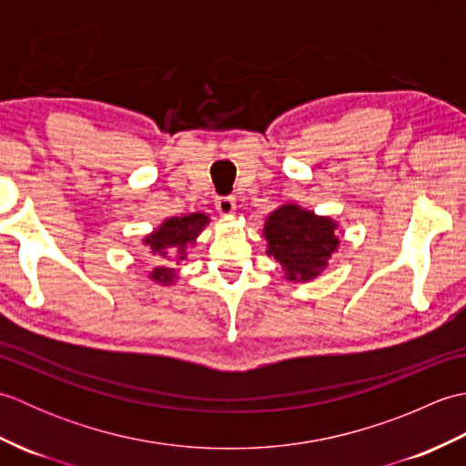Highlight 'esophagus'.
Instances as JSON below:
<instances>
[{
	"instance_id": "34e87169",
	"label": "esophagus",
	"mask_w": 466,
	"mask_h": 466,
	"mask_svg": "<svg viewBox=\"0 0 466 466\" xmlns=\"http://www.w3.org/2000/svg\"><path fill=\"white\" fill-rule=\"evenodd\" d=\"M216 210L222 216H230L236 210V200L232 196H218L216 198Z\"/></svg>"
}]
</instances>
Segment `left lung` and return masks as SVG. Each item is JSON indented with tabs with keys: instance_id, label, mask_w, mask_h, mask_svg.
Returning <instances> with one entry per match:
<instances>
[{
	"instance_id": "obj_1",
	"label": "left lung",
	"mask_w": 466,
	"mask_h": 466,
	"mask_svg": "<svg viewBox=\"0 0 466 466\" xmlns=\"http://www.w3.org/2000/svg\"><path fill=\"white\" fill-rule=\"evenodd\" d=\"M334 228L330 218L286 204L266 220L268 256L284 266L289 280H310L326 268L330 254L339 246Z\"/></svg>"
}]
</instances>
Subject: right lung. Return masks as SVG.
I'll list each match as a JSON object with an SVG mask.
<instances>
[{
    "label": "right lung",
    "mask_w": 466,
    "mask_h": 466,
    "mask_svg": "<svg viewBox=\"0 0 466 466\" xmlns=\"http://www.w3.org/2000/svg\"><path fill=\"white\" fill-rule=\"evenodd\" d=\"M208 224V216L204 214H190L184 218H170L166 220L154 234H150L146 238V244L150 246V250L154 254L160 256H170L174 252L184 254V248L187 244H194L196 236L202 232V228ZM184 256H180V260ZM152 279L157 282H172L176 279V274L172 268H156Z\"/></svg>",
    "instance_id": "right-lung-1"
}]
</instances>
